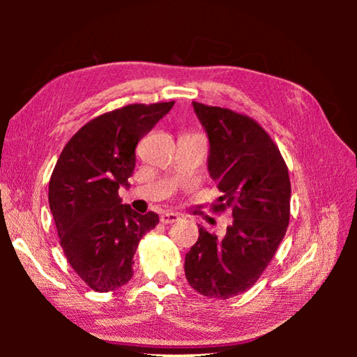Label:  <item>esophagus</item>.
Here are the masks:
<instances>
[{
	"label": "esophagus",
	"mask_w": 357,
	"mask_h": 357,
	"mask_svg": "<svg viewBox=\"0 0 357 357\" xmlns=\"http://www.w3.org/2000/svg\"><path fill=\"white\" fill-rule=\"evenodd\" d=\"M179 220V215L174 214V213H164L160 215V222L165 223V225H168V223H174Z\"/></svg>",
	"instance_id": "obj_1"
}]
</instances>
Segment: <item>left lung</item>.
I'll use <instances>...</instances> for the list:
<instances>
[{
    "label": "left lung",
    "mask_w": 357,
    "mask_h": 357,
    "mask_svg": "<svg viewBox=\"0 0 357 357\" xmlns=\"http://www.w3.org/2000/svg\"><path fill=\"white\" fill-rule=\"evenodd\" d=\"M209 140L208 170L222 197L215 213L233 211L223 238L200 227L185 253V279L206 298L228 299L255 285L289 222L288 168L261 126L228 108L192 102Z\"/></svg>",
    "instance_id": "1"
}]
</instances>
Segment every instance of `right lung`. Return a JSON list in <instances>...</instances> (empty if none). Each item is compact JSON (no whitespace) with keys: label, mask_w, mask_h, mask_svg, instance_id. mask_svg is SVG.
Instances as JSON below:
<instances>
[{"label":"right lung","mask_w":357,"mask_h":357,"mask_svg":"<svg viewBox=\"0 0 357 357\" xmlns=\"http://www.w3.org/2000/svg\"><path fill=\"white\" fill-rule=\"evenodd\" d=\"M174 102L132 104L83 126L66 144L48 184V203L59 244L72 269L94 291L128 283L140 239L159 223L149 211L121 204L129 187L138 142L172 110Z\"/></svg>","instance_id":"right-lung-1"}]
</instances>
